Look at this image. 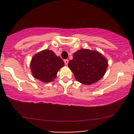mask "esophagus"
Here are the masks:
<instances>
[{
    "label": "esophagus",
    "instance_id": "34e87169",
    "mask_svg": "<svg viewBox=\"0 0 134 134\" xmlns=\"http://www.w3.org/2000/svg\"><path fill=\"white\" fill-rule=\"evenodd\" d=\"M64 63H65V65H67L69 63V60H67V59L64 60Z\"/></svg>",
    "mask_w": 134,
    "mask_h": 134
}]
</instances>
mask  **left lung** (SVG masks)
<instances>
[{
	"mask_svg": "<svg viewBox=\"0 0 134 134\" xmlns=\"http://www.w3.org/2000/svg\"><path fill=\"white\" fill-rule=\"evenodd\" d=\"M68 66L79 82L93 84L103 77L108 67L107 59L96 51L81 49L74 53Z\"/></svg>",
	"mask_w": 134,
	"mask_h": 134,
	"instance_id": "1",
	"label": "left lung"
}]
</instances>
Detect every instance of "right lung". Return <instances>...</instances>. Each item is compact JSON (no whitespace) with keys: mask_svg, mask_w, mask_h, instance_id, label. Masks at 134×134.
<instances>
[{"mask_svg":"<svg viewBox=\"0 0 134 134\" xmlns=\"http://www.w3.org/2000/svg\"><path fill=\"white\" fill-rule=\"evenodd\" d=\"M64 62L52 50H44L35 55L31 60L30 67L34 77L44 82L53 81Z\"/></svg>","mask_w":134,"mask_h":134,"instance_id":"1","label":"right lung"}]
</instances>
